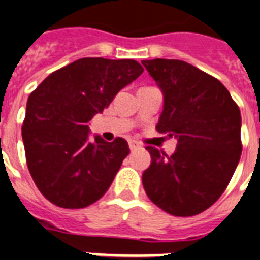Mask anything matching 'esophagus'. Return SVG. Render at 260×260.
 <instances>
[{
    "label": "esophagus",
    "instance_id": "obj_1",
    "mask_svg": "<svg viewBox=\"0 0 260 260\" xmlns=\"http://www.w3.org/2000/svg\"><path fill=\"white\" fill-rule=\"evenodd\" d=\"M128 147L132 151H134V150L139 149V143H137L135 141H128Z\"/></svg>",
    "mask_w": 260,
    "mask_h": 260
}]
</instances>
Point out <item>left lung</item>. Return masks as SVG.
I'll list each match as a JSON object with an SVG mask.
<instances>
[{"label": "left lung", "instance_id": "1", "mask_svg": "<svg viewBox=\"0 0 260 260\" xmlns=\"http://www.w3.org/2000/svg\"><path fill=\"white\" fill-rule=\"evenodd\" d=\"M142 63L164 93L155 128L178 141L170 156L146 147L151 165L142 174L143 188L171 215H197L219 199L239 164L241 110L220 81L187 62Z\"/></svg>", "mask_w": 260, "mask_h": 260}]
</instances>
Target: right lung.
<instances>
[{
    "label": "right lung",
    "instance_id": "obj_1",
    "mask_svg": "<svg viewBox=\"0 0 260 260\" xmlns=\"http://www.w3.org/2000/svg\"><path fill=\"white\" fill-rule=\"evenodd\" d=\"M143 73L134 59L81 58L48 76L30 94L22 125L26 164L53 205L82 209L109 190L130 153L123 138L89 141V121Z\"/></svg>",
    "mask_w": 260,
    "mask_h": 260
}]
</instances>
